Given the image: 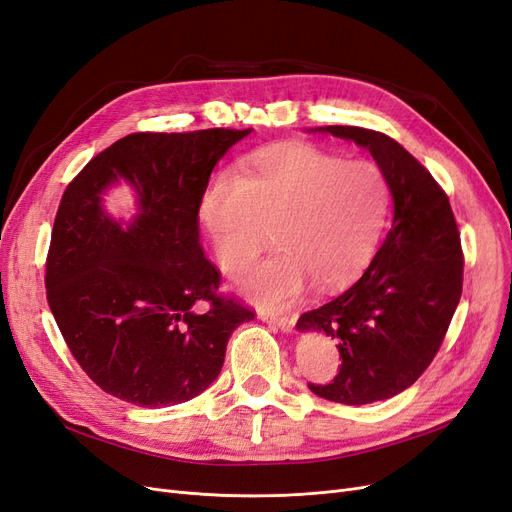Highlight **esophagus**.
<instances>
[{
  "mask_svg": "<svg viewBox=\"0 0 512 512\" xmlns=\"http://www.w3.org/2000/svg\"><path fill=\"white\" fill-rule=\"evenodd\" d=\"M258 318L262 322L273 324V327H277V329L284 331V333H290L292 327H294V320L288 318V316H277V314H271V312H258Z\"/></svg>",
  "mask_w": 512,
  "mask_h": 512,
  "instance_id": "esophagus-1",
  "label": "esophagus"
}]
</instances>
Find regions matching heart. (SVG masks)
Here are the masks:
<instances>
[{
  "label": "heart",
  "instance_id": "1",
  "mask_svg": "<svg viewBox=\"0 0 512 512\" xmlns=\"http://www.w3.org/2000/svg\"><path fill=\"white\" fill-rule=\"evenodd\" d=\"M389 213V183L367 160H342L316 147L260 149L235 177L203 196L200 218L224 271L237 275L265 250H277L241 275L256 303L282 309L305 288L348 284L374 256Z\"/></svg>",
  "mask_w": 512,
  "mask_h": 512
}]
</instances>
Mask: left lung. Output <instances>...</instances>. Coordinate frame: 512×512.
<instances>
[{"label":"left lung","instance_id":"obj_1","mask_svg":"<svg viewBox=\"0 0 512 512\" xmlns=\"http://www.w3.org/2000/svg\"><path fill=\"white\" fill-rule=\"evenodd\" d=\"M312 132L367 149L393 196L391 230L365 273L297 322L299 333L333 337L342 356L335 380L309 391L335 404H374L406 391L440 350L461 299L459 230L448 196L391 136L354 126Z\"/></svg>","mask_w":512,"mask_h":512}]
</instances>
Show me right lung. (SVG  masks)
<instances>
[{
	"label": "right lung",
	"instance_id": "add662e5",
	"mask_svg": "<svg viewBox=\"0 0 512 512\" xmlns=\"http://www.w3.org/2000/svg\"><path fill=\"white\" fill-rule=\"evenodd\" d=\"M252 130L138 132L91 160L61 198L46 299L72 356L102 391L143 408L183 404L220 376L226 344L254 312L215 294L198 237L209 177ZM126 182L132 219L103 196Z\"/></svg>",
	"mask_w": 512,
	"mask_h": 512
}]
</instances>
